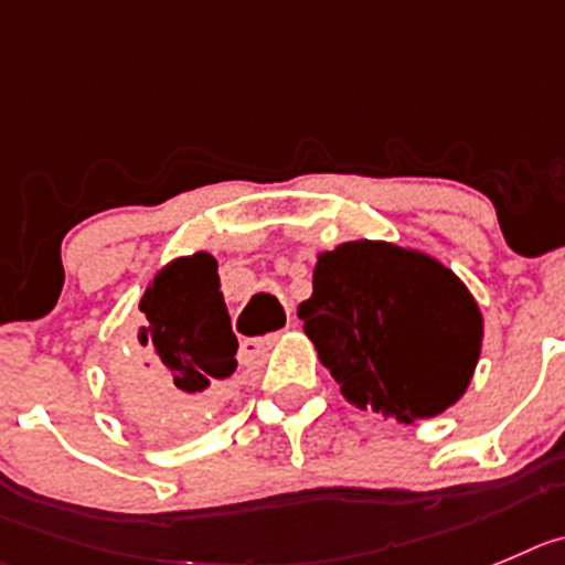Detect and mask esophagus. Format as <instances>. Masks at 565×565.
I'll list each match as a JSON object with an SVG mask.
<instances>
[{"instance_id": "34e87169", "label": "esophagus", "mask_w": 565, "mask_h": 565, "mask_svg": "<svg viewBox=\"0 0 565 565\" xmlns=\"http://www.w3.org/2000/svg\"><path fill=\"white\" fill-rule=\"evenodd\" d=\"M277 335H266V338H244L238 349V358L241 363H257V360L266 358L268 349L274 347Z\"/></svg>"}]
</instances>
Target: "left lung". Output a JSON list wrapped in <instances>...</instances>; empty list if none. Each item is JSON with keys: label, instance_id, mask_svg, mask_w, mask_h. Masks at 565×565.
<instances>
[{"label": "left lung", "instance_id": "1", "mask_svg": "<svg viewBox=\"0 0 565 565\" xmlns=\"http://www.w3.org/2000/svg\"><path fill=\"white\" fill-rule=\"evenodd\" d=\"M299 319L352 405L405 424L455 405L480 360L482 316L469 288L433 257L385 241L319 255Z\"/></svg>", "mask_w": 565, "mask_h": 565}]
</instances>
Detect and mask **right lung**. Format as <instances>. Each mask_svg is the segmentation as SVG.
Returning <instances> with one entry per match:
<instances>
[{
    "label": "right lung",
    "instance_id": "obj_1",
    "mask_svg": "<svg viewBox=\"0 0 565 565\" xmlns=\"http://www.w3.org/2000/svg\"><path fill=\"white\" fill-rule=\"evenodd\" d=\"M147 324L138 341L152 360L118 369L127 413L143 429L188 433L227 396L238 338L207 252L177 257L141 297Z\"/></svg>",
    "mask_w": 565,
    "mask_h": 565
}]
</instances>
